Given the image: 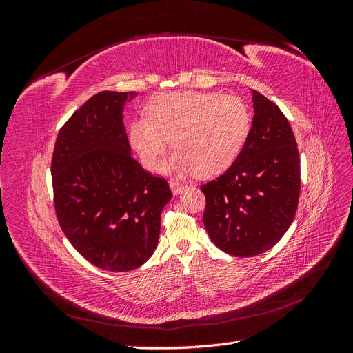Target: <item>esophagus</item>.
Instances as JSON below:
<instances>
[{"mask_svg": "<svg viewBox=\"0 0 353 353\" xmlns=\"http://www.w3.org/2000/svg\"><path fill=\"white\" fill-rule=\"evenodd\" d=\"M169 187H170V190H172L174 194L183 193V190L185 188V185L183 183H178V181H169Z\"/></svg>", "mask_w": 353, "mask_h": 353, "instance_id": "esophagus-1", "label": "esophagus"}]
</instances>
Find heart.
Here are the masks:
<instances>
[{
  "label": "heart",
  "instance_id": "1",
  "mask_svg": "<svg viewBox=\"0 0 353 353\" xmlns=\"http://www.w3.org/2000/svg\"><path fill=\"white\" fill-rule=\"evenodd\" d=\"M145 116L130 125V143L145 168L156 170L172 141L176 152L169 168L181 174L213 176L241 154L252 114L241 99L219 92L178 91L159 94Z\"/></svg>",
  "mask_w": 353,
  "mask_h": 353
}]
</instances>
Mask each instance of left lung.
I'll return each instance as SVG.
<instances>
[{
	"label": "left lung",
	"instance_id": "8db88e82",
	"mask_svg": "<svg viewBox=\"0 0 353 353\" xmlns=\"http://www.w3.org/2000/svg\"><path fill=\"white\" fill-rule=\"evenodd\" d=\"M254 116L241 154L225 174L201 185L203 223L216 248L250 258L280 241L296 215L301 159L279 105L252 91Z\"/></svg>",
	"mask_w": 353,
	"mask_h": 353
}]
</instances>
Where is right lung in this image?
Listing matches in <instances>:
<instances>
[{"label": "right lung", "instance_id": "obj_1", "mask_svg": "<svg viewBox=\"0 0 353 353\" xmlns=\"http://www.w3.org/2000/svg\"><path fill=\"white\" fill-rule=\"evenodd\" d=\"M137 92L101 91L59 131L51 160L54 208L68 240L90 263L131 271L153 254L168 181L131 156L122 119Z\"/></svg>", "mask_w": 353, "mask_h": 353}]
</instances>
